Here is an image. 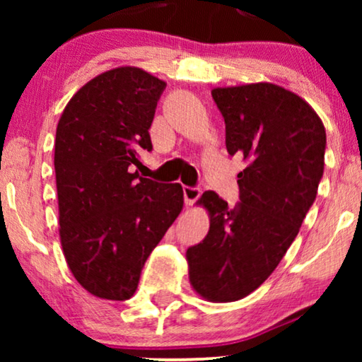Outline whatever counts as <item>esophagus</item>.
Instances as JSON below:
<instances>
[{
	"mask_svg": "<svg viewBox=\"0 0 362 362\" xmlns=\"http://www.w3.org/2000/svg\"><path fill=\"white\" fill-rule=\"evenodd\" d=\"M182 194H185L186 206H192L201 197V187H197V186H182Z\"/></svg>",
	"mask_w": 362,
	"mask_h": 362,
	"instance_id": "esophagus-1",
	"label": "esophagus"
}]
</instances>
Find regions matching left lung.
Here are the masks:
<instances>
[{"label": "left lung", "mask_w": 362, "mask_h": 362, "mask_svg": "<svg viewBox=\"0 0 362 362\" xmlns=\"http://www.w3.org/2000/svg\"><path fill=\"white\" fill-rule=\"evenodd\" d=\"M226 148L249 166L237 175L234 207L214 191L204 240L187 249L189 280L211 301H235L269 279L298 235L323 177L326 132L303 98L274 83L214 88Z\"/></svg>", "instance_id": "1"}]
</instances>
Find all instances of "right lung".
Segmentation results:
<instances>
[{
    "mask_svg": "<svg viewBox=\"0 0 362 362\" xmlns=\"http://www.w3.org/2000/svg\"><path fill=\"white\" fill-rule=\"evenodd\" d=\"M166 83L136 67L87 82L64 108L54 168L59 234L72 275L92 295L128 300L143 265L182 209L181 185L140 177Z\"/></svg>",
    "mask_w": 362,
    "mask_h": 362,
    "instance_id": "add662e5",
    "label": "right lung"
}]
</instances>
